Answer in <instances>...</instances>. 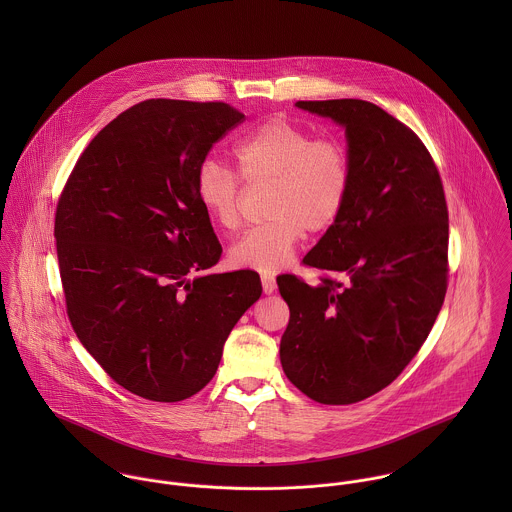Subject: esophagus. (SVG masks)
<instances>
[{
    "label": "esophagus",
    "mask_w": 512,
    "mask_h": 512,
    "mask_svg": "<svg viewBox=\"0 0 512 512\" xmlns=\"http://www.w3.org/2000/svg\"><path fill=\"white\" fill-rule=\"evenodd\" d=\"M262 290L264 293L276 292V278L272 274H262Z\"/></svg>",
    "instance_id": "esophagus-1"
}]
</instances>
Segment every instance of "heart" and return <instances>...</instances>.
I'll return each mask as SVG.
<instances>
[{
  "label": "heart",
  "instance_id": "obj_1",
  "mask_svg": "<svg viewBox=\"0 0 512 512\" xmlns=\"http://www.w3.org/2000/svg\"><path fill=\"white\" fill-rule=\"evenodd\" d=\"M248 187H268L266 222L244 232L228 250L236 268L278 272L292 260L303 236L329 230L345 211L353 187V155L335 136H317L286 118H272L234 146ZM197 199L222 230L242 222L244 189L236 173L205 161L197 173Z\"/></svg>",
  "mask_w": 512,
  "mask_h": 512
}]
</instances>
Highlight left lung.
I'll list each match as a JSON object with an SVG mask.
<instances>
[{
    "label": "left lung",
    "mask_w": 512,
    "mask_h": 512,
    "mask_svg": "<svg viewBox=\"0 0 512 512\" xmlns=\"http://www.w3.org/2000/svg\"><path fill=\"white\" fill-rule=\"evenodd\" d=\"M297 108L345 126L353 187L301 260L323 272L321 284L278 278L290 305L280 359L305 396L345 406L396 380L428 339L447 292V203L428 147L376 104L299 100Z\"/></svg>",
    "instance_id": "1"
}]
</instances>
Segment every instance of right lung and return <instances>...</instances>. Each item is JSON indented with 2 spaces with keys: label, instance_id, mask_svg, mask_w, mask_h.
I'll return each instance as SVG.
<instances>
[{
  "label": "right lung",
  "instance_id": "1",
  "mask_svg": "<svg viewBox=\"0 0 512 512\" xmlns=\"http://www.w3.org/2000/svg\"><path fill=\"white\" fill-rule=\"evenodd\" d=\"M244 114L226 102L144 100L80 153L55 213L67 315L122 388L179 402L205 388L262 293L254 270L209 274L222 246L197 199L211 147Z\"/></svg>",
  "mask_w": 512,
  "mask_h": 512
}]
</instances>
